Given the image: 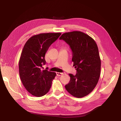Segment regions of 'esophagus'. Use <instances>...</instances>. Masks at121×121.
Segmentation results:
<instances>
[{
	"label": "esophagus",
	"mask_w": 121,
	"mask_h": 121,
	"mask_svg": "<svg viewBox=\"0 0 121 121\" xmlns=\"http://www.w3.org/2000/svg\"><path fill=\"white\" fill-rule=\"evenodd\" d=\"M56 75H57V76H61V75H63V73L56 72Z\"/></svg>",
	"instance_id": "esophagus-1"
}]
</instances>
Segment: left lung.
<instances>
[{
	"label": "left lung",
	"instance_id": "left-lung-1",
	"mask_svg": "<svg viewBox=\"0 0 121 121\" xmlns=\"http://www.w3.org/2000/svg\"><path fill=\"white\" fill-rule=\"evenodd\" d=\"M60 39L70 46L73 52V66L77 73L69 74L70 81L65 88L72 95L77 98L85 96L96 86L100 75L101 60L95 40L83 32L65 33Z\"/></svg>",
	"mask_w": 121,
	"mask_h": 121
}]
</instances>
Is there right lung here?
<instances>
[{
  "label": "right lung",
  "instance_id": "right-lung-1",
  "mask_svg": "<svg viewBox=\"0 0 121 121\" xmlns=\"http://www.w3.org/2000/svg\"><path fill=\"white\" fill-rule=\"evenodd\" d=\"M61 33H47L35 35L26 42L19 60V74L21 81L28 92L41 97L50 90L55 72L42 69L46 61L45 55L49 46Z\"/></svg>",
  "mask_w": 121,
  "mask_h": 121
}]
</instances>
